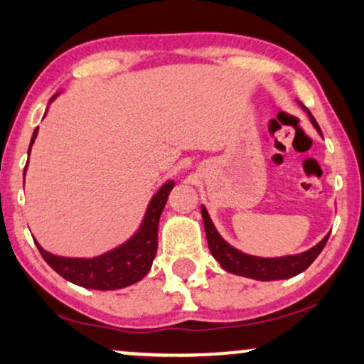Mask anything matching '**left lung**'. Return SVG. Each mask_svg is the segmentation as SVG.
<instances>
[{
  "mask_svg": "<svg viewBox=\"0 0 364 364\" xmlns=\"http://www.w3.org/2000/svg\"><path fill=\"white\" fill-rule=\"evenodd\" d=\"M297 104L301 105V109L304 110L309 117V121L317 132L323 136L321 132L319 124L316 122L314 116L311 114V110L302 105L297 100ZM201 216H203V225L206 232V240H208V247L211 255L215 257V260L223 267L225 270L230 274L242 275V277L262 280V282H269V280H282V279H291L294 275L304 272L312 262L317 259V255L321 254L326 242H328L329 233L321 240L317 245H314L309 250L301 252L296 255H284V257H257V255H248L245 252L238 250L233 245L225 240L220 235L218 230L215 228L213 222H211L208 210L201 205Z\"/></svg>",
  "mask_w": 364,
  "mask_h": 364,
  "instance_id": "obj_1",
  "label": "left lung"
}]
</instances>
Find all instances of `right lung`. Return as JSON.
Masks as SVG:
<instances>
[{
    "mask_svg": "<svg viewBox=\"0 0 364 364\" xmlns=\"http://www.w3.org/2000/svg\"><path fill=\"white\" fill-rule=\"evenodd\" d=\"M58 95L60 92L50 99L48 105ZM47 110H45V114H47ZM36 134H38V127L35 129L33 136H31L28 158L31 146H33L36 139ZM26 168H28V163L25 166V173ZM173 188L174 181L173 179H168L154 193V196L151 198L148 208H146L144 216H142L136 232L126 242L121 243V245L110 248V250L104 252V254L95 257H62L45 250L35 240L36 247H38L45 262L52 267L55 272L62 275L68 282L80 285V287L94 289V291H117V289H124L127 285L139 282L142 277H146L151 265H153L156 250H158L159 218L164 210V205L168 201L169 191Z\"/></svg>",
    "mask_w": 364,
    "mask_h": 364,
    "instance_id": "1",
    "label": "right lung"
}]
</instances>
